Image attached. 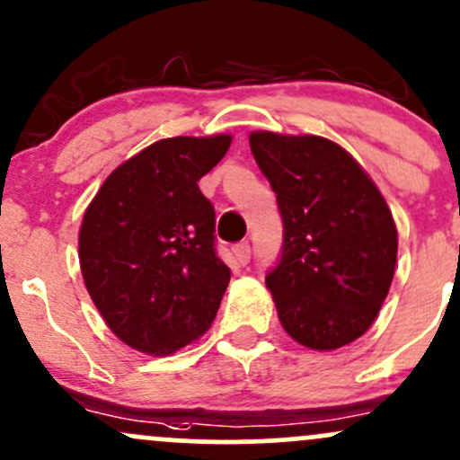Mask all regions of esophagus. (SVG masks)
I'll return each instance as SVG.
<instances>
[{
	"mask_svg": "<svg viewBox=\"0 0 460 460\" xmlns=\"http://www.w3.org/2000/svg\"><path fill=\"white\" fill-rule=\"evenodd\" d=\"M234 255L242 266L249 264V260H251V244H249V242H240V244H235L234 246Z\"/></svg>",
	"mask_w": 460,
	"mask_h": 460,
	"instance_id": "esophagus-1",
	"label": "esophagus"
}]
</instances>
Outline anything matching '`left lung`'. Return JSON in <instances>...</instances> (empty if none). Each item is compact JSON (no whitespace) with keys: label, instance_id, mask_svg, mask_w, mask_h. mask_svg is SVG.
I'll return each instance as SVG.
<instances>
[{"label":"left lung","instance_id":"left-lung-1","mask_svg":"<svg viewBox=\"0 0 460 460\" xmlns=\"http://www.w3.org/2000/svg\"><path fill=\"white\" fill-rule=\"evenodd\" d=\"M277 194L284 244L266 286L284 330L304 347L338 349L365 334L385 304L397 229L380 190L325 137L251 133Z\"/></svg>","mask_w":460,"mask_h":460}]
</instances>
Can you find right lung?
Returning <instances> with one entry per match:
<instances>
[{
    "label": "right lung",
    "instance_id": "add662e5",
    "mask_svg": "<svg viewBox=\"0 0 460 460\" xmlns=\"http://www.w3.org/2000/svg\"><path fill=\"white\" fill-rule=\"evenodd\" d=\"M229 146V135L156 141L113 170L84 211V286L133 349L174 353L216 319L231 270L216 251V211L199 181Z\"/></svg>",
    "mask_w": 460,
    "mask_h": 460
}]
</instances>
